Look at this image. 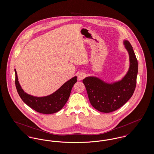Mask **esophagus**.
<instances>
[{
	"label": "esophagus",
	"mask_w": 154,
	"mask_h": 154,
	"mask_svg": "<svg viewBox=\"0 0 154 154\" xmlns=\"http://www.w3.org/2000/svg\"><path fill=\"white\" fill-rule=\"evenodd\" d=\"M77 77H78V79L79 80H82V79H84L85 77V73L83 72H79L77 74Z\"/></svg>",
	"instance_id": "obj_1"
}]
</instances>
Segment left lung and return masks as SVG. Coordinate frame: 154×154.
Instances as JSON below:
<instances>
[{
    "label": "left lung",
    "mask_w": 154,
    "mask_h": 154,
    "mask_svg": "<svg viewBox=\"0 0 154 154\" xmlns=\"http://www.w3.org/2000/svg\"><path fill=\"white\" fill-rule=\"evenodd\" d=\"M124 44L129 55L130 66L121 80L108 84L95 77H86L82 80L91 104L102 112L109 113L121 107L132 97L136 88L137 60L129 42L125 40Z\"/></svg>",
    "instance_id": "8db88e82"
}]
</instances>
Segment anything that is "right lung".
I'll list each match as a JSON object with an SVG mask.
<instances>
[{"mask_svg":"<svg viewBox=\"0 0 154 154\" xmlns=\"http://www.w3.org/2000/svg\"><path fill=\"white\" fill-rule=\"evenodd\" d=\"M15 73V87L23 102L37 112L50 114L61 110L65 106L70 95L72 89L77 82V77L67 81L60 88L50 95L44 97H35L25 93L18 80L17 73Z\"/></svg>","mask_w":154,"mask_h":154,"instance_id":"add662e5","label":"right lung"}]
</instances>
